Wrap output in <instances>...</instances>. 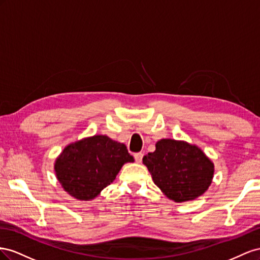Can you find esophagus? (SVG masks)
<instances>
[{"label": "esophagus", "instance_id": "obj_1", "mask_svg": "<svg viewBox=\"0 0 260 260\" xmlns=\"http://www.w3.org/2000/svg\"><path fill=\"white\" fill-rule=\"evenodd\" d=\"M143 157H144V153L142 152H137V153H134V158H135V161L140 163L143 160Z\"/></svg>", "mask_w": 260, "mask_h": 260}]
</instances>
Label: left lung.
<instances>
[{
	"label": "left lung",
	"mask_w": 260,
	"mask_h": 260,
	"mask_svg": "<svg viewBox=\"0 0 260 260\" xmlns=\"http://www.w3.org/2000/svg\"><path fill=\"white\" fill-rule=\"evenodd\" d=\"M143 162L154 184L176 203L203 195L212 181L213 163L197 146L185 142L161 139Z\"/></svg>",
	"instance_id": "8db88e82"
}]
</instances>
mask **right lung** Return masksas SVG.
<instances>
[{
	"label": "right lung",
	"mask_w": 260,
	"mask_h": 260,
	"mask_svg": "<svg viewBox=\"0 0 260 260\" xmlns=\"http://www.w3.org/2000/svg\"><path fill=\"white\" fill-rule=\"evenodd\" d=\"M126 162H134L124 144L95 135L69 145L55 161L58 182L73 197L90 200L112 183Z\"/></svg>",
	"instance_id": "right-lung-1"
}]
</instances>
